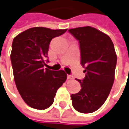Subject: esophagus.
I'll return each instance as SVG.
<instances>
[{
    "instance_id": "esophagus-1",
    "label": "esophagus",
    "mask_w": 129,
    "mask_h": 129,
    "mask_svg": "<svg viewBox=\"0 0 129 129\" xmlns=\"http://www.w3.org/2000/svg\"><path fill=\"white\" fill-rule=\"evenodd\" d=\"M67 78H68V79H73V77L71 75H68V76H67Z\"/></svg>"
}]
</instances>
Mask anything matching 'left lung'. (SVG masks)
<instances>
[{
	"mask_svg": "<svg viewBox=\"0 0 129 129\" xmlns=\"http://www.w3.org/2000/svg\"><path fill=\"white\" fill-rule=\"evenodd\" d=\"M68 32L79 42L85 73L83 80L76 79L82 88L71 94L72 105L80 113L94 112L105 103L112 87L117 61L114 46L108 35L89 26Z\"/></svg>",
	"mask_w": 129,
	"mask_h": 129,
	"instance_id": "8db88e82",
	"label": "left lung"
}]
</instances>
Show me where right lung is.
<instances>
[{
    "label": "right lung",
    "mask_w": 129,
    "mask_h": 129,
    "mask_svg": "<svg viewBox=\"0 0 129 129\" xmlns=\"http://www.w3.org/2000/svg\"><path fill=\"white\" fill-rule=\"evenodd\" d=\"M66 31L32 27L13 39L10 60L15 83L23 100L32 108L49 107L58 89L67 78L64 71L44 68L49 62L51 41Z\"/></svg>",
    "instance_id": "add662e5"
}]
</instances>
